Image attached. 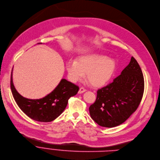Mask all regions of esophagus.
Here are the masks:
<instances>
[{"mask_svg": "<svg viewBox=\"0 0 160 160\" xmlns=\"http://www.w3.org/2000/svg\"><path fill=\"white\" fill-rule=\"evenodd\" d=\"M85 91H86V89L84 88H83V87H82V88H80L79 91H78V93L81 94V93H83V92H84Z\"/></svg>", "mask_w": 160, "mask_h": 160, "instance_id": "34e87169", "label": "esophagus"}]
</instances>
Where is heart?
<instances>
[{
  "mask_svg": "<svg viewBox=\"0 0 160 160\" xmlns=\"http://www.w3.org/2000/svg\"><path fill=\"white\" fill-rule=\"evenodd\" d=\"M115 68V61L105 56L93 53L80 57L77 61H69L66 70L69 80L77 82L84 78L94 87H101L110 79Z\"/></svg>",
  "mask_w": 160,
  "mask_h": 160,
  "instance_id": "heart-1",
  "label": "heart"
}]
</instances>
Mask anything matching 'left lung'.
I'll use <instances>...</instances> for the list:
<instances>
[{
  "instance_id": "1",
  "label": "left lung",
  "mask_w": 160,
  "mask_h": 160,
  "mask_svg": "<svg viewBox=\"0 0 160 160\" xmlns=\"http://www.w3.org/2000/svg\"><path fill=\"white\" fill-rule=\"evenodd\" d=\"M143 91L142 71L132 57L120 75L97 91L95 102L89 107L91 117L101 126H119L137 110Z\"/></svg>"
}]
</instances>
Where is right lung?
<instances>
[{
    "label": "right lung",
    "mask_w": 160,
    "mask_h": 160,
    "mask_svg": "<svg viewBox=\"0 0 160 160\" xmlns=\"http://www.w3.org/2000/svg\"><path fill=\"white\" fill-rule=\"evenodd\" d=\"M10 85L13 98L22 112L31 119L42 122H51L59 117L66 108L68 99L76 95L79 90L78 86L62 79L57 88L47 96L31 99L21 96L14 88L12 72Z\"/></svg>",
    "instance_id": "1"
}]
</instances>
